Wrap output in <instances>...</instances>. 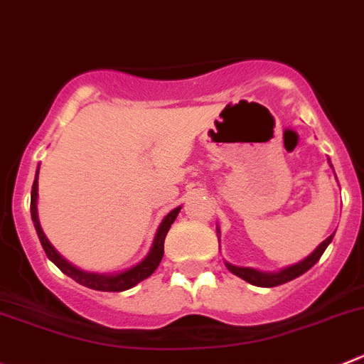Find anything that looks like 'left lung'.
Segmentation results:
<instances>
[{
    "label": "left lung",
    "mask_w": 364,
    "mask_h": 364,
    "mask_svg": "<svg viewBox=\"0 0 364 364\" xmlns=\"http://www.w3.org/2000/svg\"><path fill=\"white\" fill-rule=\"evenodd\" d=\"M332 238H334V235H330L325 242L319 243L318 247H316V251L312 252V255L306 256L305 259L294 263V265L285 267V269H282V271L278 272H262V271H256V269H251V267H236V265H231V263H225V265H228V269L232 272V274L240 276L242 279L251 283V285H256V287L282 285V283L291 282V279L305 274V272L309 271V269H311L319 258H321V255L325 252V249L328 247V243L332 242Z\"/></svg>",
    "instance_id": "left-lung-1"
}]
</instances>
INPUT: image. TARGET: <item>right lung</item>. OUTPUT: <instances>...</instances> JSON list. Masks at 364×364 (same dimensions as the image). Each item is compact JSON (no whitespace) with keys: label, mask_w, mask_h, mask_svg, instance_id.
<instances>
[{"label":"right lung","mask_w":364,"mask_h":364,"mask_svg":"<svg viewBox=\"0 0 364 364\" xmlns=\"http://www.w3.org/2000/svg\"><path fill=\"white\" fill-rule=\"evenodd\" d=\"M38 171H36V180L32 184V193H30V215H32V222H34L36 232L39 236V242H41L43 249H45L46 256L52 259L55 265L65 272L66 276H70L72 279H75L81 285L88 287V289H93V291H105V292H121L128 291L132 287H135L136 283H141L142 279H146L148 276H151L155 272V269L159 267L160 259L164 256V240L166 235H168L171 223L175 222L176 215H178L180 208H175L171 213L166 215V218L160 222L159 229H156L155 240H153V245L149 249L148 256L142 259L141 263L133 265L132 269L122 272H117V274H97V272H85L77 267H73L72 263L66 262L61 255H59L55 249L52 247V243L48 242V238L45 236L41 229V223H39L38 218Z\"/></svg>","instance_id":"obj_1"}]
</instances>
